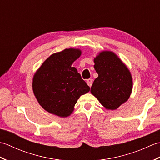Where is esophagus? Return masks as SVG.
<instances>
[{
  "label": "esophagus",
  "mask_w": 160,
  "mask_h": 160,
  "mask_svg": "<svg viewBox=\"0 0 160 160\" xmlns=\"http://www.w3.org/2000/svg\"><path fill=\"white\" fill-rule=\"evenodd\" d=\"M87 83L88 85H89L91 87V85H92V84H93V80L91 79H88V80H87Z\"/></svg>",
  "instance_id": "34e87169"
}]
</instances>
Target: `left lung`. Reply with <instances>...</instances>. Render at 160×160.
Returning a JSON list of instances; mask_svg holds the SVG:
<instances>
[{"label": "left lung", "instance_id": "8db88e82", "mask_svg": "<svg viewBox=\"0 0 160 160\" xmlns=\"http://www.w3.org/2000/svg\"><path fill=\"white\" fill-rule=\"evenodd\" d=\"M98 74L91 93L108 110H115L130 98L132 78L127 65L114 52L102 51L94 58Z\"/></svg>", "mask_w": 160, "mask_h": 160}]
</instances>
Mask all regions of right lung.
<instances>
[{
    "label": "right lung",
    "instance_id": "obj_1",
    "mask_svg": "<svg viewBox=\"0 0 160 160\" xmlns=\"http://www.w3.org/2000/svg\"><path fill=\"white\" fill-rule=\"evenodd\" d=\"M81 53V50L76 48L54 53L33 75V93L49 113L61 118L69 116L80 97L90 91L78 70L71 66Z\"/></svg>",
    "mask_w": 160,
    "mask_h": 160
}]
</instances>
